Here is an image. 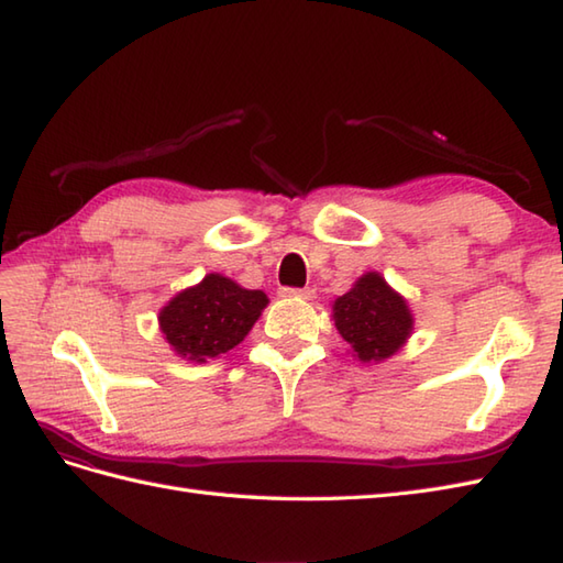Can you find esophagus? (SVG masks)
<instances>
[{
	"label": "esophagus",
	"instance_id": "1",
	"mask_svg": "<svg viewBox=\"0 0 563 563\" xmlns=\"http://www.w3.org/2000/svg\"><path fill=\"white\" fill-rule=\"evenodd\" d=\"M280 297H285V300H312L314 290H310V288H302V290H297V288H283V290H280Z\"/></svg>",
	"mask_w": 563,
	"mask_h": 563
}]
</instances>
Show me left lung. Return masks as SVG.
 <instances>
[{
    "instance_id": "left-lung-1",
    "label": "left lung",
    "mask_w": 563,
    "mask_h": 563,
    "mask_svg": "<svg viewBox=\"0 0 563 563\" xmlns=\"http://www.w3.org/2000/svg\"><path fill=\"white\" fill-rule=\"evenodd\" d=\"M332 319L349 344V354L361 363H380L395 356L415 329L410 305L378 271L363 273L349 292L336 297Z\"/></svg>"
}]
</instances>
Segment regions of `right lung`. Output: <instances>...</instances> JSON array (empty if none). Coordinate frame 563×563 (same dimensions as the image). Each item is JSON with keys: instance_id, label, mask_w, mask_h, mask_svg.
Masks as SVG:
<instances>
[{"instance_id": "add662e5", "label": "right lung", "mask_w": 563, "mask_h": 563, "mask_svg": "<svg viewBox=\"0 0 563 563\" xmlns=\"http://www.w3.org/2000/svg\"><path fill=\"white\" fill-rule=\"evenodd\" d=\"M266 305L263 290H246L222 273H207L161 307L158 327L175 356L207 363L239 346Z\"/></svg>"}]
</instances>
